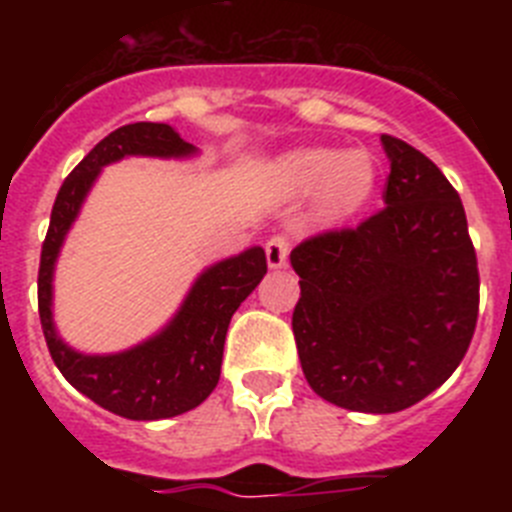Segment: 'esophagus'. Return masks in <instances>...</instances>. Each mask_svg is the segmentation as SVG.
I'll list each match as a JSON object with an SVG mask.
<instances>
[{
	"instance_id": "1",
	"label": "esophagus",
	"mask_w": 512,
	"mask_h": 512,
	"mask_svg": "<svg viewBox=\"0 0 512 512\" xmlns=\"http://www.w3.org/2000/svg\"><path fill=\"white\" fill-rule=\"evenodd\" d=\"M289 256V241L284 235H274L266 241V261H269L271 269H282L287 264Z\"/></svg>"
}]
</instances>
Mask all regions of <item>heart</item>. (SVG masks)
I'll use <instances>...</instances> for the list:
<instances>
[{
    "label": "heart",
    "instance_id": "heart-1",
    "mask_svg": "<svg viewBox=\"0 0 512 512\" xmlns=\"http://www.w3.org/2000/svg\"><path fill=\"white\" fill-rule=\"evenodd\" d=\"M277 179L287 194L318 189V212L336 223L361 210L372 197L377 187V164L366 151L305 148L279 161Z\"/></svg>",
    "mask_w": 512,
    "mask_h": 512
}]
</instances>
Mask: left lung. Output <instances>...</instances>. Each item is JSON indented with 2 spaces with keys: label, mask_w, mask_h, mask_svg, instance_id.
<instances>
[{
  "label": "left lung",
  "mask_w": 512,
  "mask_h": 512,
  "mask_svg": "<svg viewBox=\"0 0 512 512\" xmlns=\"http://www.w3.org/2000/svg\"><path fill=\"white\" fill-rule=\"evenodd\" d=\"M384 207L310 235L289 261L307 384L359 413H397L438 390L467 354L479 312L477 253L459 192L395 135Z\"/></svg>",
  "instance_id": "8db88e82"
}]
</instances>
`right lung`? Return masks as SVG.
<instances>
[{
    "label": "right lung",
    "instance_id": "right-lung-1",
    "mask_svg": "<svg viewBox=\"0 0 512 512\" xmlns=\"http://www.w3.org/2000/svg\"><path fill=\"white\" fill-rule=\"evenodd\" d=\"M192 143L164 122H133L102 138L63 179L51 210L38 269V312L58 372L99 408L130 420L174 418L210 397L220 379L233 312L266 274L264 248L210 266L158 336L112 356H84L56 336L51 312L53 266L99 169L122 156H189Z\"/></svg>",
    "mask_w": 512,
    "mask_h": 512
}]
</instances>
